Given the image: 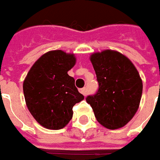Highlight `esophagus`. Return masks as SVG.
<instances>
[{
  "label": "esophagus",
  "instance_id": "esophagus-1",
  "mask_svg": "<svg viewBox=\"0 0 160 160\" xmlns=\"http://www.w3.org/2000/svg\"><path fill=\"white\" fill-rule=\"evenodd\" d=\"M80 92L83 94V96H85L87 94V91H86V88H82V89H80Z\"/></svg>",
  "mask_w": 160,
  "mask_h": 160
}]
</instances>
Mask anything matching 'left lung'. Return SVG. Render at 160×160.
Returning a JSON list of instances; mask_svg holds the SVG:
<instances>
[{
  "instance_id": "1",
  "label": "left lung",
  "mask_w": 160,
  "mask_h": 160,
  "mask_svg": "<svg viewBox=\"0 0 160 160\" xmlns=\"http://www.w3.org/2000/svg\"><path fill=\"white\" fill-rule=\"evenodd\" d=\"M99 89L86 97L97 121L108 129L123 127L138 109L142 81L131 60L118 52L106 50L91 55Z\"/></svg>"
}]
</instances>
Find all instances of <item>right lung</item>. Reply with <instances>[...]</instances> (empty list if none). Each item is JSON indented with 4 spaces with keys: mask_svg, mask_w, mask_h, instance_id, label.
Masks as SVG:
<instances>
[{
    "mask_svg": "<svg viewBox=\"0 0 160 160\" xmlns=\"http://www.w3.org/2000/svg\"><path fill=\"white\" fill-rule=\"evenodd\" d=\"M75 64L74 54L51 51L35 61L24 81L28 110L47 129L65 127L73 117V106L83 100L75 79L68 74Z\"/></svg>",
    "mask_w": 160,
    "mask_h": 160,
    "instance_id": "1",
    "label": "right lung"
}]
</instances>
